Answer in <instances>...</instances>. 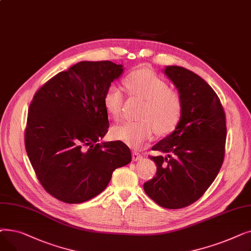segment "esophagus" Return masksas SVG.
<instances>
[{
    "mask_svg": "<svg viewBox=\"0 0 251 251\" xmlns=\"http://www.w3.org/2000/svg\"><path fill=\"white\" fill-rule=\"evenodd\" d=\"M142 159V155L138 152V151H132V160L135 161H139Z\"/></svg>",
    "mask_w": 251,
    "mask_h": 251,
    "instance_id": "esophagus-1",
    "label": "esophagus"
}]
</instances>
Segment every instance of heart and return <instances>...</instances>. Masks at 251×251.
I'll list each match as a JSON object with an SVG mask.
<instances>
[{
  "label": "heart",
  "mask_w": 251,
  "mask_h": 251,
  "mask_svg": "<svg viewBox=\"0 0 251 251\" xmlns=\"http://www.w3.org/2000/svg\"><path fill=\"white\" fill-rule=\"evenodd\" d=\"M131 96L141 98L146 104L141 110L140 121H125L112 128L114 139L132 148H141L155 132L167 135L176 129L183 113V100L179 92L171 89L169 82L151 69L131 72L125 79ZM122 89L111 84L105 89L103 104L110 116L117 119L124 103Z\"/></svg>",
  "instance_id": "heart-1"
}]
</instances>
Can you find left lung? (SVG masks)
Returning <instances> with one entry per match:
<instances>
[{"instance_id": "obj_1", "label": "left lung", "mask_w": 251, "mask_h": 251, "mask_svg": "<svg viewBox=\"0 0 251 251\" xmlns=\"http://www.w3.org/2000/svg\"><path fill=\"white\" fill-rule=\"evenodd\" d=\"M165 73L182 97L183 113L174 132L152 148L167 155H150L156 173L143 189L159 205L177 209L199 201L219 174L225 157L226 114L201 76L179 66H168Z\"/></svg>"}]
</instances>
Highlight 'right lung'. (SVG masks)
Here are the masks:
<instances>
[{"label":"right lung","mask_w":251,"mask_h":251,"mask_svg":"<svg viewBox=\"0 0 251 251\" xmlns=\"http://www.w3.org/2000/svg\"><path fill=\"white\" fill-rule=\"evenodd\" d=\"M123 72L111 61L79 62L51 77L34 94L24 132L25 150L44 189L66 203L100 194L114 170L131 162L122 141L107 134L105 89Z\"/></svg>","instance_id":"1"}]
</instances>
